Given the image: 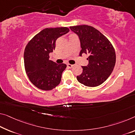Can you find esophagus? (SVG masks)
<instances>
[{
  "instance_id": "obj_1",
  "label": "esophagus",
  "mask_w": 135,
  "mask_h": 135,
  "mask_svg": "<svg viewBox=\"0 0 135 135\" xmlns=\"http://www.w3.org/2000/svg\"><path fill=\"white\" fill-rule=\"evenodd\" d=\"M67 66L69 68H72L74 66V65H70V64H68L67 65Z\"/></svg>"
}]
</instances>
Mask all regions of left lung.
Here are the masks:
<instances>
[{
	"label": "left lung",
	"mask_w": 135,
	"mask_h": 135,
	"mask_svg": "<svg viewBox=\"0 0 135 135\" xmlns=\"http://www.w3.org/2000/svg\"><path fill=\"white\" fill-rule=\"evenodd\" d=\"M70 29L79 37L80 55L89 54L88 65L82 66L83 71L76 76L77 80L86 86H98L108 78L115 67L114 47L107 37L94 27L83 25L70 26Z\"/></svg>",
	"instance_id": "obj_1"
}]
</instances>
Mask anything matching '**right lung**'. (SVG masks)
Segmentation results:
<instances>
[{
  "mask_svg": "<svg viewBox=\"0 0 135 135\" xmlns=\"http://www.w3.org/2000/svg\"><path fill=\"white\" fill-rule=\"evenodd\" d=\"M69 31L67 27L45 28L26 45L24 51L26 73L37 88L50 90L60 84L66 64H57L49 60V53L55 48L57 39Z\"/></svg>",
  "mask_w": 135,
  "mask_h": 135,
  "instance_id": "obj_1",
  "label": "right lung"
}]
</instances>
